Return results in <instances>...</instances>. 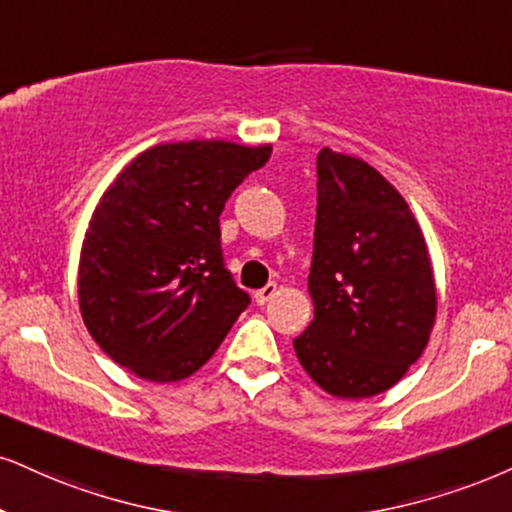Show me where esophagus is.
<instances>
[{
    "label": "esophagus",
    "instance_id": "34e87169",
    "mask_svg": "<svg viewBox=\"0 0 512 512\" xmlns=\"http://www.w3.org/2000/svg\"><path fill=\"white\" fill-rule=\"evenodd\" d=\"M275 294H277V285H275V282H268L266 287L258 289V292L254 294V299H256V304H258V306H266L268 301L273 299Z\"/></svg>",
    "mask_w": 512,
    "mask_h": 512
}]
</instances>
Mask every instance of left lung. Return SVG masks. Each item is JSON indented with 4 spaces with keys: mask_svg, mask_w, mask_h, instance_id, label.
<instances>
[{
    "mask_svg": "<svg viewBox=\"0 0 512 512\" xmlns=\"http://www.w3.org/2000/svg\"><path fill=\"white\" fill-rule=\"evenodd\" d=\"M315 170V318L294 351L332 396L368 399L394 387L430 342V254L406 199L375 168L325 147Z\"/></svg>",
    "mask_w": 512,
    "mask_h": 512,
    "instance_id": "obj_1",
    "label": "left lung"
}]
</instances>
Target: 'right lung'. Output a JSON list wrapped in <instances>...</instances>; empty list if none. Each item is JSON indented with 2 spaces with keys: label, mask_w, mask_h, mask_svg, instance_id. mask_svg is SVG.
Returning <instances> with one entry per match:
<instances>
[{
  "label": "right lung",
  "mask_w": 512,
  "mask_h": 512,
  "mask_svg": "<svg viewBox=\"0 0 512 512\" xmlns=\"http://www.w3.org/2000/svg\"><path fill=\"white\" fill-rule=\"evenodd\" d=\"M270 147L175 142L137 156L94 208L80 254V311L92 339L149 382L197 372L251 296L220 249V213Z\"/></svg>",
  "instance_id": "1"
}]
</instances>
